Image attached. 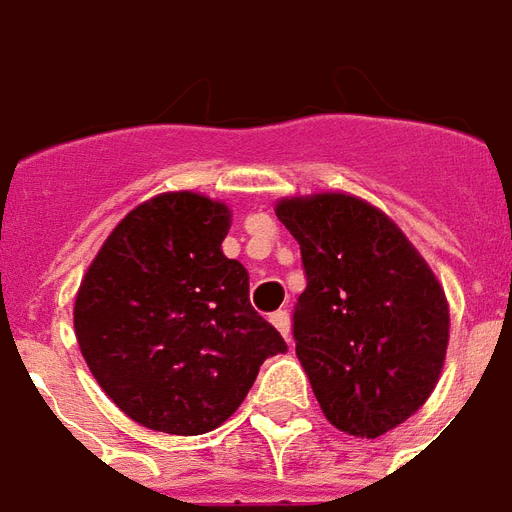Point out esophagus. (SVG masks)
Here are the masks:
<instances>
[{
  "label": "esophagus",
  "instance_id": "1",
  "mask_svg": "<svg viewBox=\"0 0 512 512\" xmlns=\"http://www.w3.org/2000/svg\"><path fill=\"white\" fill-rule=\"evenodd\" d=\"M269 322H272V325H275L277 330L285 335V338H288V335H290V314L285 312V309H277V312L269 314Z\"/></svg>",
  "mask_w": 512,
  "mask_h": 512
}]
</instances>
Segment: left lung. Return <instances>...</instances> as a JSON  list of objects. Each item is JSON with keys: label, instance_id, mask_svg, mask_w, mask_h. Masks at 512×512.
<instances>
[{"label": "left lung", "instance_id": "1", "mask_svg": "<svg viewBox=\"0 0 512 512\" xmlns=\"http://www.w3.org/2000/svg\"><path fill=\"white\" fill-rule=\"evenodd\" d=\"M301 245L306 288L293 341L325 418L375 439L415 415L436 388L449 306L415 245L383 211L343 192L277 203Z\"/></svg>", "mask_w": 512, "mask_h": 512}]
</instances>
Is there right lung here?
I'll use <instances>...</instances> for the list:
<instances>
[{
	"label": "right lung",
	"mask_w": 512,
	"mask_h": 512,
	"mask_svg": "<svg viewBox=\"0 0 512 512\" xmlns=\"http://www.w3.org/2000/svg\"><path fill=\"white\" fill-rule=\"evenodd\" d=\"M230 208L163 192L118 222L81 280L73 327L102 391L134 423L174 436L219 428L264 359L288 351L227 259Z\"/></svg>",
	"instance_id": "obj_1"
}]
</instances>
